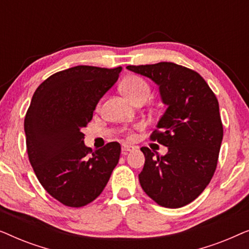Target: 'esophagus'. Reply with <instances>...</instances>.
Instances as JSON below:
<instances>
[{
    "label": "esophagus",
    "instance_id": "obj_1",
    "mask_svg": "<svg viewBox=\"0 0 249 249\" xmlns=\"http://www.w3.org/2000/svg\"><path fill=\"white\" fill-rule=\"evenodd\" d=\"M135 147L134 146H130V145H127V144H124L122 145V154H127V153L134 151Z\"/></svg>",
    "mask_w": 249,
    "mask_h": 249
}]
</instances>
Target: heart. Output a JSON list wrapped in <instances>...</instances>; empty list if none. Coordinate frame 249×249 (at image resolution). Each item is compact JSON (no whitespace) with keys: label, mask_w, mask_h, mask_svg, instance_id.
Here are the masks:
<instances>
[{"label":"heart","mask_w":249,"mask_h":249,"mask_svg":"<svg viewBox=\"0 0 249 249\" xmlns=\"http://www.w3.org/2000/svg\"><path fill=\"white\" fill-rule=\"evenodd\" d=\"M120 90L121 93L131 102H137L139 100H146L148 97L149 93H151V88L149 85L146 83L145 79L142 77L136 76V74H131V76L125 77L122 83L120 84ZM138 129L142 128V125H137ZM134 134L129 132L128 138H134Z\"/></svg>","instance_id":"obj_1"}]
</instances>
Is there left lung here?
<instances>
[{
  "label": "left lung",
  "instance_id": "8db88e82",
  "mask_svg": "<svg viewBox=\"0 0 249 249\" xmlns=\"http://www.w3.org/2000/svg\"><path fill=\"white\" fill-rule=\"evenodd\" d=\"M127 69L159 85L168 105L149 137L166 146L168 153L155 156L148 147L141 148L145 155L138 175L142 188L163 207L185 206L203 193L215 172L223 138L219 102L199 73L179 64L160 62Z\"/></svg>",
  "mask_w": 249,
  "mask_h": 249
}]
</instances>
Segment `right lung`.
I'll return each instance as SVG.
<instances>
[{"label": "right lung", "instance_id": "right-lung-1", "mask_svg": "<svg viewBox=\"0 0 249 249\" xmlns=\"http://www.w3.org/2000/svg\"><path fill=\"white\" fill-rule=\"evenodd\" d=\"M122 68L77 66L37 87L25 117L27 153L34 172L53 198L81 207L96 199L118 164L121 146L107 142L92 153L83 129Z\"/></svg>", "mask_w": 249, "mask_h": 249}]
</instances>
